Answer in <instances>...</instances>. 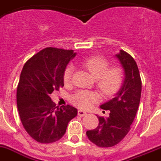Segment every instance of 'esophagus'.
Listing matches in <instances>:
<instances>
[{
	"label": "esophagus",
	"instance_id": "esophagus-1",
	"mask_svg": "<svg viewBox=\"0 0 161 161\" xmlns=\"http://www.w3.org/2000/svg\"><path fill=\"white\" fill-rule=\"evenodd\" d=\"M78 114H79V116H80V117H83V116L86 115V113L85 111H83V110H79V111H78Z\"/></svg>",
	"mask_w": 161,
	"mask_h": 161
}]
</instances>
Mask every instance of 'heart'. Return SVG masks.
I'll return each mask as SVG.
<instances>
[{"label":"heart","mask_w":161,"mask_h":161,"mask_svg":"<svg viewBox=\"0 0 161 161\" xmlns=\"http://www.w3.org/2000/svg\"><path fill=\"white\" fill-rule=\"evenodd\" d=\"M82 65L96 79L97 86L104 95L111 96L116 94L121 88L124 81V72L122 69L118 66L109 68V62L103 57H91L82 61ZM73 72V65H68L63 75L65 83L68 84L70 82ZM100 99V95L97 92L81 90L72 95L71 102L77 107L86 109L94 103L99 101Z\"/></svg>","instance_id":"1"}]
</instances>
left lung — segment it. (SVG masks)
I'll return each instance as SVG.
<instances>
[{
	"instance_id": "left-lung-1",
	"label": "left lung",
	"mask_w": 161,
	"mask_h": 161,
	"mask_svg": "<svg viewBox=\"0 0 161 161\" xmlns=\"http://www.w3.org/2000/svg\"><path fill=\"white\" fill-rule=\"evenodd\" d=\"M116 57L124 69L125 79L115 97L100 106L102 109L109 110V117H97L98 126L86 131L89 140L100 147L115 146L125 138L130 130L140 102L142 81L136 62L123 50H120Z\"/></svg>"
}]
</instances>
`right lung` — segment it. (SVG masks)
<instances>
[{
  "label": "right lung",
  "instance_id": "1",
  "mask_svg": "<svg viewBox=\"0 0 161 161\" xmlns=\"http://www.w3.org/2000/svg\"><path fill=\"white\" fill-rule=\"evenodd\" d=\"M76 56L74 50L46 47L25 63L17 88L21 121L32 139L40 143L61 139L68 123L78 114L73 106H56L50 95L64 86L66 65Z\"/></svg>",
  "mask_w": 161,
  "mask_h": 161
}]
</instances>
